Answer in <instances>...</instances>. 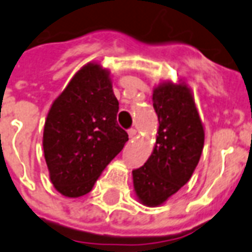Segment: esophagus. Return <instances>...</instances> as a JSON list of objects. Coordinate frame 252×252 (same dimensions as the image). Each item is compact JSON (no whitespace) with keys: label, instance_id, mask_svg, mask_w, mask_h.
Returning a JSON list of instances; mask_svg holds the SVG:
<instances>
[{"label":"esophagus","instance_id":"obj_1","mask_svg":"<svg viewBox=\"0 0 252 252\" xmlns=\"http://www.w3.org/2000/svg\"><path fill=\"white\" fill-rule=\"evenodd\" d=\"M128 136H129V139H133L134 136H136V129H134V128L128 129Z\"/></svg>","mask_w":252,"mask_h":252}]
</instances>
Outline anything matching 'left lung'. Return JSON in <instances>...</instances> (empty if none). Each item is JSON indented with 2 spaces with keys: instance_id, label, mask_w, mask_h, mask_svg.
<instances>
[{
  "instance_id": "8db88e82",
  "label": "left lung",
  "mask_w": 252,
  "mask_h": 252,
  "mask_svg": "<svg viewBox=\"0 0 252 252\" xmlns=\"http://www.w3.org/2000/svg\"><path fill=\"white\" fill-rule=\"evenodd\" d=\"M152 100L160 123L156 145L147 162L132 173L140 201L157 206L190 180L202 153L205 132L185 84H161Z\"/></svg>"
}]
</instances>
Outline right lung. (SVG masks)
Wrapping results in <instances>:
<instances>
[{"instance_id": "1", "label": "right lung", "mask_w": 252, "mask_h": 252, "mask_svg": "<svg viewBox=\"0 0 252 252\" xmlns=\"http://www.w3.org/2000/svg\"><path fill=\"white\" fill-rule=\"evenodd\" d=\"M119 101L108 72L90 63L71 79L49 111L43 152L55 189L66 197L90 193L122 152L128 133L118 124Z\"/></svg>"}]
</instances>
